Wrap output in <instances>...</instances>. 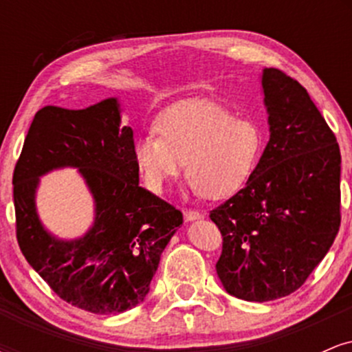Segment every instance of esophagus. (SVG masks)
I'll return each mask as SVG.
<instances>
[{
	"label": "esophagus",
	"instance_id": "34e87169",
	"mask_svg": "<svg viewBox=\"0 0 352 352\" xmlns=\"http://www.w3.org/2000/svg\"><path fill=\"white\" fill-rule=\"evenodd\" d=\"M184 217L187 221H192V220H199V218H201L204 215H201L200 212H195V210H185Z\"/></svg>",
	"mask_w": 352,
	"mask_h": 352
}]
</instances>
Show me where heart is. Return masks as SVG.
Listing matches in <instances>:
<instances>
[{"instance_id":"obj_1","label":"heart","mask_w":352,"mask_h":352,"mask_svg":"<svg viewBox=\"0 0 352 352\" xmlns=\"http://www.w3.org/2000/svg\"><path fill=\"white\" fill-rule=\"evenodd\" d=\"M157 132L159 137L142 135L134 145L137 170L153 193H162L185 164L190 187L205 199H227L248 182L263 147L252 119L212 102L173 109L160 117Z\"/></svg>"}]
</instances>
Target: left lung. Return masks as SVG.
I'll use <instances>...</instances> for the list:
<instances>
[{
    "instance_id": "8db88e82",
    "label": "left lung",
    "mask_w": 352,
    "mask_h": 352,
    "mask_svg": "<svg viewBox=\"0 0 352 352\" xmlns=\"http://www.w3.org/2000/svg\"><path fill=\"white\" fill-rule=\"evenodd\" d=\"M270 142L248 182L210 212L223 238L217 274L230 294L273 301L305 285L341 225V152L308 91L263 71Z\"/></svg>"
}]
</instances>
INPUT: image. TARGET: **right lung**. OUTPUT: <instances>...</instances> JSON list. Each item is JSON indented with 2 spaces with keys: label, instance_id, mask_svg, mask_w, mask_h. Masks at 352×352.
Instances as JSON below:
<instances>
[{
  "label": "right lung",
  "instance_id": "1",
  "mask_svg": "<svg viewBox=\"0 0 352 352\" xmlns=\"http://www.w3.org/2000/svg\"><path fill=\"white\" fill-rule=\"evenodd\" d=\"M78 166L96 201L82 239L56 241L42 228L34 192L43 173ZM16 238L21 253L60 300L96 314L122 313L144 301L160 254L184 217L139 187L134 132L120 125L119 104L36 112L13 173Z\"/></svg>",
  "mask_w": 352,
  "mask_h": 352
}]
</instances>
